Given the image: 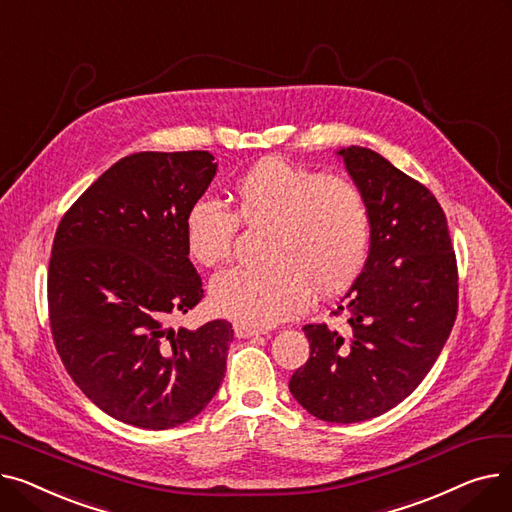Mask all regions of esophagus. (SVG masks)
<instances>
[{"instance_id": "1", "label": "esophagus", "mask_w": 512, "mask_h": 512, "mask_svg": "<svg viewBox=\"0 0 512 512\" xmlns=\"http://www.w3.org/2000/svg\"><path fill=\"white\" fill-rule=\"evenodd\" d=\"M257 334H261V330H257L253 326L240 324V321H236V324H234V336L236 338H251V336H257Z\"/></svg>"}]
</instances>
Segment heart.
I'll list each match as a JSON object with an SVG mask.
<instances>
[{
  "mask_svg": "<svg viewBox=\"0 0 512 512\" xmlns=\"http://www.w3.org/2000/svg\"><path fill=\"white\" fill-rule=\"evenodd\" d=\"M232 209L199 199L184 218L188 257L203 267L230 259L238 222L265 226V263L213 278L209 303L215 313L247 326H272L307 307L309 288L319 297H336L365 270L371 213L348 178L265 159L236 180Z\"/></svg>",
  "mask_w": 512,
  "mask_h": 512,
  "instance_id": "obj_1",
  "label": "heart"
}]
</instances>
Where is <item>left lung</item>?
<instances>
[{
	"label": "left lung",
	"instance_id": "8db88e82",
	"mask_svg": "<svg viewBox=\"0 0 512 512\" xmlns=\"http://www.w3.org/2000/svg\"><path fill=\"white\" fill-rule=\"evenodd\" d=\"M371 213V253L326 324L303 328L311 355L290 392L313 417L357 423L405 400L434 367L459 307V274L446 215L427 188L365 147L336 151Z\"/></svg>",
	"mask_w": 512,
	"mask_h": 512
}]
</instances>
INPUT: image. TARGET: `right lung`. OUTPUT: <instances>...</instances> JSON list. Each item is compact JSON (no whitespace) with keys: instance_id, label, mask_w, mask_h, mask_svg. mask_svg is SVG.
Segmentation results:
<instances>
[{"instance_id":"right-lung-1","label":"right lung","mask_w":512,"mask_h":512,"mask_svg":"<svg viewBox=\"0 0 512 512\" xmlns=\"http://www.w3.org/2000/svg\"><path fill=\"white\" fill-rule=\"evenodd\" d=\"M215 172L209 151L122 157L53 238L47 303L58 355L89 400L134 427L186 423L224 380L232 324L168 326L203 299L184 218Z\"/></svg>"}]
</instances>
